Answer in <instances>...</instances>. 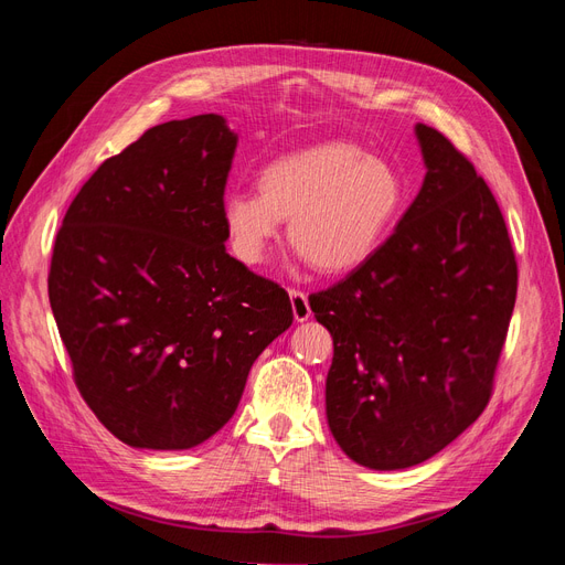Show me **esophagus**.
<instances>
[{
	"label": "esophagus",
	"mask_w": 565,
	"mask_h": 565,
	"mask_svg": "<svg viewBox=\"0 0 565 565\" xmlns=\"http://www.w3.org/2000/svg\"><path fill=\"white\" fill-rule=\"evenodd\" d=\"M289 301H292V313H295L297 322H303V320L311 318L309 297H306L303 292H299V289H292V292H289Z\"/></svg>",
	"instance_id": "esophagus-1"
}]
</instances>
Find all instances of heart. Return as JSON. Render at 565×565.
<instances>
[{
  "label": "heart",
  "instance_id": "heart-1",
  "mask_svg": "<svg viewBox=\"0 0 565 565\" xmlns=\"http://www.w3.org/2000/svg\"><path fill=\"white\" fill-rule=\"evenodd\" d=\"M256 185L259 193L235 191L221 202L231 249L247 266L264 264L282 218H289V243L316 270H355L382 247L405 204L398 169L349 141L270 160Z\"/></svg>",
  "mask_w": 565,
  "mask_h": 565
}]
</instances>
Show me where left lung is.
I'll use <instances>...</instances> for the list:
<instances>
[{"label":"left lung","mask_w":565,"mask_h":565,"mask_svg":"<svg viewBox=\"0 0 565 565\" xmlns=\"http://www.w3.org/2000/svg\"><path fill=\"white\" fill-rule=\"evenodd\" d=\"M426 174L370 259L311 295L334 341L324 413L355 465H422L483 413L516 301L502 212L440 131L415 125Z\"/></svg>","instance_id":"obj_1"}]
</instances>
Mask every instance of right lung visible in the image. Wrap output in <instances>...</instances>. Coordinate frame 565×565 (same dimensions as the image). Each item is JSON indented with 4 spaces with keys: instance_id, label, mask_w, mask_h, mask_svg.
<instances>
[{
    "instance_id": "1",
    "label": "right lung",
    "mask_w": 565,
    "mask_h": 565,
    "mask_svg": "<svg viewBox=\"0 0 565 565\" xmlns=\"http://www.w3.org/2000/svg\"><path fill=\"white\" fill-rule=\"evenodd\" d=\"M235 148L214 113L152 127L96 169L56 235L49 301L75 384L131 448L212 438L292 324L285 289L224 245Z\"/></svg>"
}]
</instances>
